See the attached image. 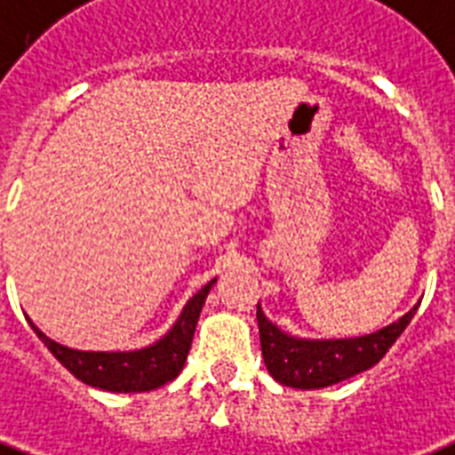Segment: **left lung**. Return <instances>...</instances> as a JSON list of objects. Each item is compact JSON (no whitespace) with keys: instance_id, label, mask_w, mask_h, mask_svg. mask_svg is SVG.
Segmentation results:
<instances>
[{"instance_id":"left-lung-1","label":"left lung","mask_w":455,"mask_h":455,"mask_svg":"<svg viewBox=\"0 0 455 455\" xmlns=\"http://www.w3.org/2000/svg\"><path fill=\"white\" fill-rule=\"evenodd\" d=\"M260 351L267 372L284 387L323 389L368 371L392 348L406 325L413 320L418 306L392 325L354 339H299L283 332L256 306Z\"/></svg>"}]
</instances>
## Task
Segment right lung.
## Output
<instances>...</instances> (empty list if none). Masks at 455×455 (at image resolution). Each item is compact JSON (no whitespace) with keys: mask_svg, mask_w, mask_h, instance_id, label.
Returning <instances> with one entry per match:
<instances>
[{"mask_svg":"<svg viewBox=\"0 0 455 455\" xmlns=\"http://www.w3.org/2000/svg\"><path fill=\"white\" fill-rule=\"evenodd\" d=\"M216 280L204 284L195 297L189 299L178 323L171 327V332L161 337L156 344L137 351H77L63 344H56L47 334L35 327L33 320H28L35 334L44 341V347L54 354V358L68 368L84 385L100 387L107 392H151L164 387L180 375L182 365L188 361L192 337H195L196 323L202 306L209 297L211 287Z\"/></svg>","mask_w":455,"mask_h":455,"instance_id":"add662e5","label":"right lung"}]
</instances>
